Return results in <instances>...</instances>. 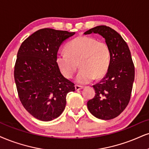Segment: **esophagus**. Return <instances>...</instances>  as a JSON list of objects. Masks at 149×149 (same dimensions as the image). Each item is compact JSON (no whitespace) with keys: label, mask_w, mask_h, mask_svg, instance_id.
Masks as SVG:
<instances>
[{"label":"esophagus","mask_w":149,"mask_h":149,"mask_svg":"<svg viewBox=\"0 0 149 149\" xmlns=\"http://www.w3.org/2000/svg\"><path fill=\"white\" fill-rule=\"evenodd\" d=\"M82 88H83V87H82V86H78V85H76V86H75V91H79V90L82 89Z\"/></svg>","instance_id":"34e87169"}]
</instances>
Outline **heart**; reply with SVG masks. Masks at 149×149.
Wrapping results in <instances>:
<instances>
[{"instance_id":"b5f03b06","label":"heart","mask_w":149,"mask_h":149,"mask_svg":"<svg viewBox=\"0 0 149 149\" xmlns=\"http://www.w3.org/2000/svg\"><path fill=\"white\" fill-rule=\"evenodd\" d=\"M66 51L56 55L58 69L66 79L74 77L79 68L77 84L91 83L95 78L100 79L108 72L111 63V51L105 42L89 36H79L66 45Z\"/></svg>"}]
</instances>
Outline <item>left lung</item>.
Masks as SVG:
<instances>
[{"mask_svg": "<svg viewBox=\"0 0 149 149\" xmlns=\"http://www.w3.org/2000/svg\"><path fill=\"white\" fill-rule=\"evenodd\" d=\"M91 33L105 38L111 51V63L106 76L93 86L96 94L87 106L97 118L109 120L120 115L129 103L135 67L127 43L119 33L106 25L90 29L84 34Z\"/></svg>", "mask_w": 149, "mask_h": 149, "instance_id": "1", "label": "left lung"}]
</instances>
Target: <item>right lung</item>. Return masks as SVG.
Listing matches in <instances>:
<instances>
[{
    "mask_svg": "<svg viewBox=\"0 0 149 149\" xmlns=\"http://www.w3.org/2000/svg\"><path fill=\"white\" fill-rule=\"evenodd\" d=\"M75 32L44 28L33 33L18 51L14 80L20 101L37 119L49 122L63 113L74 84L62 75L56 58L61 43Z\"/></svg>",
    "mask_w": 149,
    "mask_h": 149,
    "instance_id": "1",
    "label": "right lung"
}]
</instances>
